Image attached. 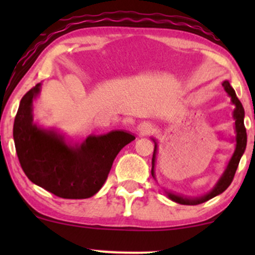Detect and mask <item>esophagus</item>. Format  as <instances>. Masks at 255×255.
<instances>
[{
    "mask_svg": "<svg viewBox=\"0 0 255 255\" xmlns=\"http://www.w3.org/2000/svg\"><path fill=\"white\" fill-rule=\"evenodd\" d=\"M137 129H139L141 134H148L153 130V127H152V125L148 124V122H142V124L137 126Z\"/></svg>",
    "mask_w": 255,
    "mask_h": 255,
    "instance_id": "34e87169",
    "label": "esophagus"
}]
</instances>
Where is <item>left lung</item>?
<instances>
[{
    "label": "left lung",
    "mask_w": 255,
    "mask_h": 255,
    "mask_svg": "<svg viewBox=\"0 0 255 255\" xmlns=\"http://www.w3.org/2000/svg\"><path fill=\"white\" fill-rule=\"evenodd\" d=\"M223 87L225 90V92L228 93V96L231 98V103L235 105V109L233 111V118L235 120V151H234L233 156H231L230 160L228 162L227 168L222 174V176L219 177V180L217 181V183L215 184V187L206 194L201 195V197H184V195H180L176 194V193H172L169 191H165L166 195H168L169 199H171L172 201L175 203L181 204V205H198V204H203L205 201L210 200V199L217 197V195L223 193L228 187L230 186V183L233 182L234 175H235L236 169H238L240 159H241L242 154L245 153L246 146H247V133H246V128H245V109L242 107L241 102L239 101V98L236 97L235 90L231 87L230 83L228 80L223 81ZM154 142V151H153V157H152V169H151V174L152 176L156 178V174H154V165H156V156H157V148H158V144L156 141V139L152 137Z\"/></svg>",
    "instance_id": "8db88e82"
}]
</instances>
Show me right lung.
Masks as SVG:
<instances>
[{
  "mask_svg": "<svg viewBox=\"0 0 255 255\" xmlns=\"http://www.w3.org/2000/svg\"><path fill=\"white\" fill-rule=\"evenodd\" d=\"M37 84L20 101L13 137L19 162L30 180L63 199L91 198L102 188L114 159L135 136L126 130L89 135L81 144L72 142L55 128L33 121V101L40 92Z\"/></svg>",
  "mask_w": 255,
  "mask_h": 255,
  "instance_id": "obj_1",
  "label": "right lung"
}]
</instances>
